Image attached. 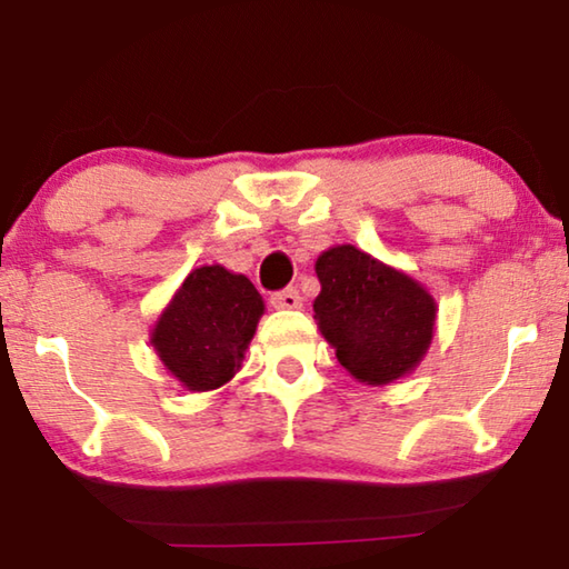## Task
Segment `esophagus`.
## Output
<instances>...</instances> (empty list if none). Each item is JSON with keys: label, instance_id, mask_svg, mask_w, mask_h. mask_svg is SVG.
I'll return each instance as SVG.
<instances>
[{"label": "esophagus", "instance_id": "1", "mask_svg": "<svg viewBox=\"0 0 569 569\" xmlns=\"http://www.w3.org/2000/svg\"><path fill=\"white\" fill-rule=\"evenodd\" d=\"M270 307L283 309V311H293V309L303 307V299H301V293L296 291V288H286V291H278V293L270 296Z\"/></svg>", "mask_w": 569, "mask_h": 569}]
</instances>
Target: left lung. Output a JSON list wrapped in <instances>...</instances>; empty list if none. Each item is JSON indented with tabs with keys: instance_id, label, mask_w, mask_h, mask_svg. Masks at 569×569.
I'll use <instances>...</instances> for the list:
<instances>
[{
	"instance_id": "8db88e82",
	"label": "left lung",
	"mask_w": 569,
	"mask_h": 569,
	"mask_svg": "<svg viewBox=\"0 0 569 569\" xmlns=\"http://www.w3.org/2000/svg\"><path fill=\"white\" fill-rule=\"evenodd\" d=\"M321 291L313 319L355 380L388 386L417 370L437 325V301L403 270L355 244H335L317 258Z\"/></svg>"
}]
</instances>
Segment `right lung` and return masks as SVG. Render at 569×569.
I'll use <instances>...</instances> for the list:
<instances>
[{"label": "right lung", "instance_id": "add662e5", "mask_svg": "<svg viewBox=\"0 0 569 569\" xmlns=\"http://www.w3.org/2000/svg\"><path fill=\"white\" fill-rule=\"evenodd\" d=\"M266 301L224 266L193 268L150 329V345L186 391H214L242 368Z\"/></svg>", "mask_w": 569, "mask_h": 569}]
</instances>
